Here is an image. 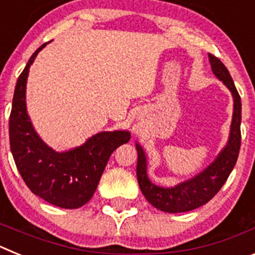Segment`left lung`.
Returning a JSON list of instances; mask_svg holds the SVG:
<instances>
[{
  "instance_id": "1",
  "label": "left lung",
  "mask_w": 255,
  "mask_h": 255,
  "mask_svg": "<svg viewBox=\"0 0 255 255\" xmlns=\"http://www.w3.org/2000/svg\"><path fill=\"white\" fill-rule=\"evenodd\" d=\"M208 57L213 74L229 88L234 98L233 123L230 129L229 140L226 147L217 155V158L206 170L198 173L197 176L180 182L173 188H162L153 184L148 179L147 157L143 148L136 143V150H138L136 177L141 193L153 207L167 213L189 212L208 203L224 186L238 161L240 143H242V132H240L242 100L226 66L216 56L209 53Z\"/></svg>"
}]
</instances>
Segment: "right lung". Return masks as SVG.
Wrapping results in <instances>:
<instances>
[{
  "instance_id": "right-lung-1",
  "label": "right lung",
  "mask_w": 255,
  "mask_h": 255,
  "mask_svg": "<svg viewBox=\"0 0 255 255\" xmlns=\"http://www.w3.org/2000/svg\"><path fill=\"white\" fill-rule=\"evenodd\" d=\"M46 44L31 55L16 82L8 124L11 153L33 194L60 208L75 209L91 200L110 155L130 140V132H98L66 152H56L39 138L26 112L25 89L29 67Z\"/></svg>"
}]
</instances>
